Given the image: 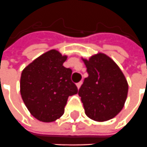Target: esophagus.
Wrapping results in <instances>:
<instances>
[{"mask_svg":"<svg viewBox=\"0 0 147 147\" xmlns=\"http://www.w3.org/2000/svg\"><path fill=\"white\" fill-rule=\"evenodd\" d=\"M82 82H78V83H77L76 85H77V87L79 89L80 87H81V86H82Z\"/></svg>","mask_w":147,"mask_h":147,"instance_id":"esophagus-1","label":"esophagus"}]
</instances>
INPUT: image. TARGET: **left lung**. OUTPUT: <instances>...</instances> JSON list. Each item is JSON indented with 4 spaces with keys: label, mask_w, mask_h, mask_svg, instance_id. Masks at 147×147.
I'll return each mask as SVG.
<instances>
[{
    "label": "left lung",
    "mask_w": 147,
    "mask_h": 147,
    "mask_svg": "<svg viewBox=\"0 0 147 147\" xmlns=\"http://www.w3.org/2000/svg\"><path fill=\"white\" fill-rule=\"evenodd\" d=\"M84 62L89 76L84 79L78 95L85 113L94 121L110 120L124 106L128 93L126 78L117 64L103 53Z\"/></svg>",
    "instance_id": "8db88e82"
}]
</instances>
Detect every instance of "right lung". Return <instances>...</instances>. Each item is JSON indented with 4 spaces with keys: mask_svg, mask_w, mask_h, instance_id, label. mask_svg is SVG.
Returning <instances> with one entry per match:
<instances>
[{
    "mask_svg": "<svg viewBox=\"0 0 147 147\" xmlns=\"http://www.w3.org/2000/svg\"><path fill=\"white\" fill-rule=\"evenodd\" d=\"M67 57L55 49L33 61L21 73V94L34 118L51 122L62 116L69 96L78 93L72 69L63 66Z\"/></svg>",
    "mask_w": 147,
    "mask_h": 147,
    "instance_id": "add662e5",
    "label": "right lung"
}]
</instances>
